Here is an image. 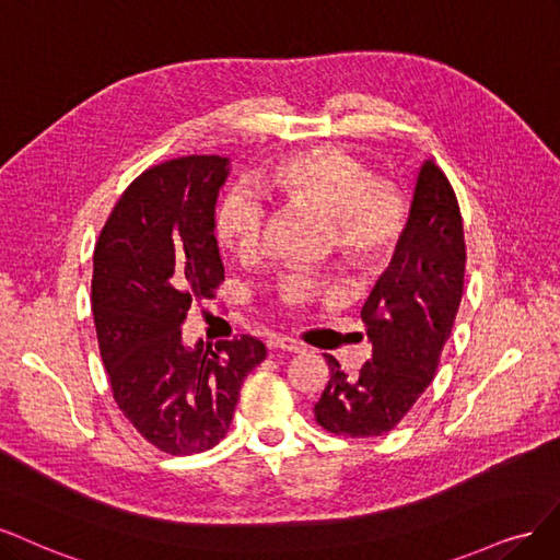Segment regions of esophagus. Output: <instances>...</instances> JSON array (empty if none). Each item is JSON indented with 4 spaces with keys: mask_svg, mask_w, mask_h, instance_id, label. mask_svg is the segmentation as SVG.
Segmentation results:
<instances>
[{
    "mask_svg": "<svg viewBox=\"0 0 560 560\" xmlns=\"http://www.w3.org/2000/svg\"><path fill=\"white\" fill-rule=\"evenodd\" d=\"M272 347L279 349V351H285V353H302L304 351V347L293 337H277L272 341Z\"/></svg>",
    "mask_w": 560,
    "mask_h": 560,
    "instance_id": "obj_1",
    "label": "esophagus"
}]
</instances>
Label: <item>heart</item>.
I'll use <instances>...</instances> for the list:
<instances>
[{
  "label": "heart",
  "instance_id": "b5f03b06",
  "mask_svg": "<svg viewBox=\"0 0 560 560\" xmlns=\"http://www.w3.org/2000/svg\"><path fill=\"white\" fill-rule=\"evenodd\" d=\"M262 186L328 221L337 258L363 272L386 262L405 230L400 190L376 182L368 165L341 149L320 147L281 158L262 174ZM265 223L262 197L242 184L225 190L213 215L215 237L240 260L258 256ZM275 293L285 306H302L323 293V283L306 272H288L279 277Z\"/></svg>",
  "mask_w": 560,
  "mask_h": 560
}]
</instances>
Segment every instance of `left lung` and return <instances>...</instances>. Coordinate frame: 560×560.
<instances>
[{"instance_id": "8db88e82", "label": "left lung", "mask_w": 560, "mask_h": 560, "mask_svg": "<svg viewBox=\"0 0 560 560\" xmlns=\"http://www.w3.org/2000/svg\"><path fill=\"white\" fill-rule=\"evenodd\" d=\"M465 234L456 192L425 160L393 260L378 277L363 318L372 355L355 374L326 353L328 386L314 405L335 435L376 438L398 425L435 378L463 298Z\"/></svg>"}]
</instances>
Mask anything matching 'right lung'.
Here are the masks:
<instances>
[{
  "label": "right lung",
  "mask_w": 560,
  "mask_h": 560,
  "mask_svg": "<svg viewBox=\"0 0 560 560\" xmlns=\"http://www.w3.org/2000/svg\"><path fill=\"white\" fill-rule=\"evenodd\" d=\"M221 155L167 160L139 174L93 256V316L114 400L139 435L172 456L202 454L230 430L246 374L267 349L242 335L186 347L190 306L225 279L213 213L230 172Z\"/></svg>",
  "instance_id": "add662e5"
}]
</instances>
